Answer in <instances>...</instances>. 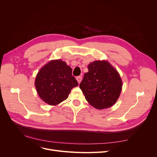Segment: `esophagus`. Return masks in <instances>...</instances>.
Wrapping results in <instances>:
<instances>
[{
	"label": "esophagus",
	"instance_id": "obj_1",
	"mask_svg": "<svg viewBox=\"0 0 157 157\" xmlns=\"http://www.w3.org/2000/svg\"><path fill=\"white\" fill-rule=\"evenodd\" d=\"M76 79H77V81H78V83H80L81 80H82V77L80 76H77V77H76Z\"/></svg>",
	"mask_w": 157,
	"mask_h": 157
}]
</instances>
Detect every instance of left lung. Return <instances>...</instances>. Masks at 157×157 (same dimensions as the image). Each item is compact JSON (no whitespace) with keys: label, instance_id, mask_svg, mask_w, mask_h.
Returning <instances> with one entry per match:
<instances>
[{"label":"left lung","instance_id":"left-lung-1","mask_svg":"<svg viewBox=\"0 0 157 157\" xmlns=\"http://www.w3.org/2000/svg\"><path fill=\"white\" fill-rule=\"evenodd\" d=\"M88 69L79 85L86 100L98 109L109 108L116 103L121 91L120 74L105 60L91 62Z\"/></svg>","mask_w":157,"mask_h":157}]
</instances>
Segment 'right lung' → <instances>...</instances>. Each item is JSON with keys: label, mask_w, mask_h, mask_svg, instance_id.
I'll use <instances>...</instances> for the list:
<instances>
[{"label": "right lung", "mask_w": 157, "mask_h": 157, "mask_svg": "<svg viewBox=\"0 0 157 157\" xmlns=\"http://www.w3.org/2000/svg\"><path fill=\"white\" fill-rule=\"evenodd\" d=\"M72 69L61 60H52L37 74L35 86L44 102L55 105L67 99L71 90L78 85Z\"/></svg>", "instance_id": "add662e5"}]
</instances>
